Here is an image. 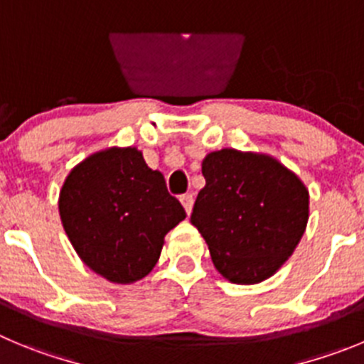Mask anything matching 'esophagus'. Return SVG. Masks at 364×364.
<instances>
[{
    "label": "esophagus",
    "mask_w": 364,
    "mask_h": 364,
    "mask_svg": "<svg viewBox=\"0 0 364 364\" xmlns=\"http://www.w3.org/2000/svg\"><path fill=\"white\" fill-rule=\"evenodd\" d=\"M179 201H181V205L185 206L186 213L192 212V206H193V196H192V193H183L181 198H179Z\"/></svg>",
    "instance_id": "1"
}]
</instances>
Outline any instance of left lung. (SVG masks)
<instances>
[{"instance_id":"1","label":"left lung","mask_w":364,"mask_h":364,"mask_svg":"<svg viewBox=\"0 0 364 364\" xmlns=\"http://www.w3.org/2000/svg\"><path fill=\"white\" fill-rule=\"evenodd\" d=\"M190 223L208 244L213 266L233 284H259L293 255L309 219V192L277 159L235 149L203 161Z\"/></svg>"}]
</instances>
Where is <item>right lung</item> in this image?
<instances>
[{"label":"right lung","instance_id":"1","mask_svg":"<svg viewBox=\"0 0 364 364\" xmlns=\"http://www.w3.org/2000/svg\"><path fill=\"white\" fill-rule=\"evenodd\" d=\"M68 239L87 267L131 284L156 266L163 239L186 217L134 147L107 149L75 166L59 196Z\"/></svg>","mask_w":364,"mask_h":364}]
</instances>
